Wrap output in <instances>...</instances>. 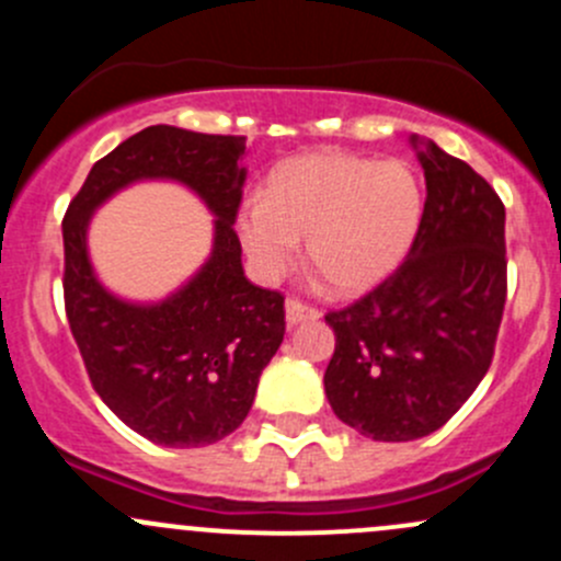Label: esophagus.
I'll list each match as a JSON object with an SVG mask.
<instances>
[{"mask_svg":"<svg viewBox=\"0 0 561 561\" xmlns=\"http://www.w3.org/2000/svg\"><path fill=\"white\" fill-rule=\"evenodd\" d=\"M285 317H287V325H298V322L320 320V309L309 307V304H301L298 298H290V301L285 304Z\"/></svg>","mask_w":561,"mask_h":561,"instance_id":"obj_1","label":"esophagus"}]
</instances>
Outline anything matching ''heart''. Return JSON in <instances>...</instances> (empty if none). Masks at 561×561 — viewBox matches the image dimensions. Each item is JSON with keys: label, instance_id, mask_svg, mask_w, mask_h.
I'll use <instances>...</instances> for the list:
<instances>
[{"label": "heart", "instance_id": "1", "mask_svg": "<svg viewBox=\"0 0 561 561\" xmlns=\"http://www.w3.org/2000/svg\"><path fill=\"white\" fill-rule=\"evenodd\" d=\"M423 186L401 160L304 154L265 181V197H247L236 230L265 279L287 274L307 239L309 263L333 293L353 296L382 282L421 230Z\"/></svg>", "mask_w": 561, "mask_h": 561}]
</instances>
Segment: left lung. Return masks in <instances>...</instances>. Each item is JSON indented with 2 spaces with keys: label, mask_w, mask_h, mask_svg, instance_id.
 Returning <instances> with one entry per match:
<instances>
[{
  "label": "left lung",
  "mask_w": 561,
  "mask_h": 561,
  "mask_svg": "<svg viewBox=\"0 0 561 561\" xmlns=\"http://www.w3.org/2000/svg\"><path fill=\"white\" fill-rule=\"evenodd\" d=\"M410 144L426 175L421 230L393 276L325 314L328 401L377 443L426 437L456 415L489 371L507 293L496 192L434 140Z\"/></svg>",
  "instance_id": "obj_1"
}]
</instances>
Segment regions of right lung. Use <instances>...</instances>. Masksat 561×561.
<instances>
[{
  "instance_id": "1",
  "label": "right lung",
  "mask_w": 561,
  "mask_h": 561,
  "mask_svg": "<svg viewBox=\"0 0 561 561\" xmlns=\"http://www.w3.org/2000/svg\"><path fill=\"white\" fill-rule=\"evenodd\" d=\"M247 138L154 124L94 162L61 222L65 307L100 399L140 437L165 448L225 439L252 410L257 382L285 339V298L241 265L239 214ZM138 180L186 185L215 217L213 252L160 302L122 299L88 254L93 211Z\"/></svg>"
}]
</instances>
